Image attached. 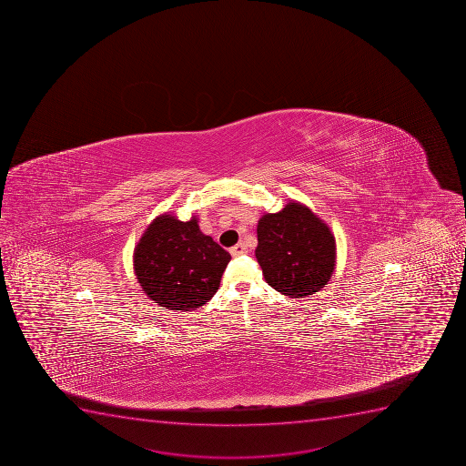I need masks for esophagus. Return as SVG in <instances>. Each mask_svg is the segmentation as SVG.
<instances>
[{
  "label": "esophagus",
  "mask_w": 466,
  "mask_h": 466,
  "mask_svg": "<svg viewBox=\"0 0 466 466\" xmlns=\"http://www.w3.org/2000/svg\"><path fill=\"white\" fill-rule=\"evenodd\" d=\"M229 252L232 257H238V255L246 254L248 248H246L245 243H238V245L234 246V248H230Z\"/></svg>",
  "instance_id": "34e87169"
}]
</instances>
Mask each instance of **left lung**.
Here are the masks:
<instances>
[{"label":"left lung","instance_id":"obj_1","mask_svg":"<svg viewBox=\"0 0 466 466\" xmlns=\"http://www.w3.org/2000/svg\"><path fill=\"white\" fill-rule=\"evenodd\" d=\"M255 257L268 286L290 298H305L327 286L336 266V238L309 207L289 202L264 214L257 226Z\"/></svg>","mask_w":466,"mask_h":466}]
</instances>
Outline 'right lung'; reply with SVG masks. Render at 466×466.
<instances>
[{
	"label": "right lung",
	"mask_w": 466,
	"mask_h": 466,
	"mask_svg": "<svg viewBox=\"0 0 466 466\" xmlns=\"http://www.w3.org/2000/svg\"><path fill=\"white\" fill-rule=\"evenodd\" d=\"M229 259V252L198 229V217L180 221L166 212L144 230L135 248L134 270L155 304L191 311L216 295Z\"/></svg>",
	"instance_id": "right-lung-1"
}]
</instances>
